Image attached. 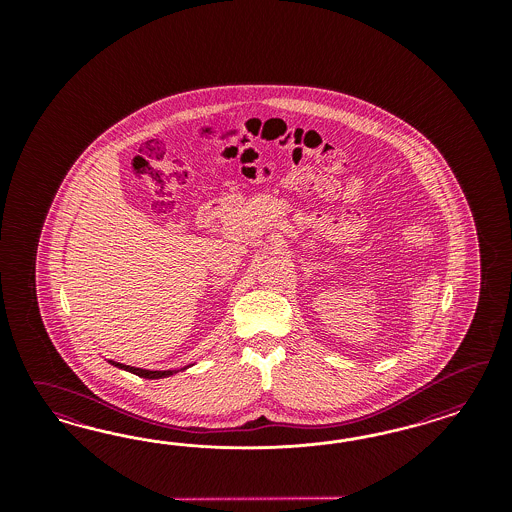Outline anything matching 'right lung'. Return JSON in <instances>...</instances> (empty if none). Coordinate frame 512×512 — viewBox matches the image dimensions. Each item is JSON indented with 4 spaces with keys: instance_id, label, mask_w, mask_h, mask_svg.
<instances>
[{
    "instance_id": "right-lung-1",
    "label": "right lung",
    "mask_w": 512,
    "mask_h": 512,
    "mask_svg": "<svg viewBox=\"0 0 512 512\" xmlns=\"http://www.w3.org/2000/svg\"><path fill=\"white\" fill-rule=\"evenodd\" d=\"M112 366H116V368H120V370H125V372L135 373V375H139V377H144V379H161V377H169L172 373L182 372V370H187L189 366H184V368H180V370H163V372H159V370H142V368H135V366H125V364H120V362H114V360H109Z\"/></svg>"
}]
</instances>
